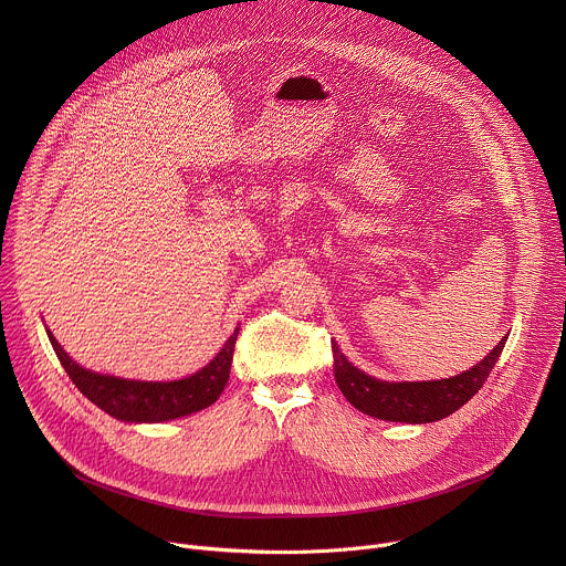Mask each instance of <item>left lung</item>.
<instances>
[{"instance_id": "1", "label": "left lung", "mask_w": 566, "mask_h": 566, "mask_svg": "<svg viewBox=\"0 0 566 566\" xmlns=\"http://www.w3.org/2000/svg\"><path fill=\"white\" fill-rule=\"evenodd\" d=\"M504 345L506 336L481 363L452 378L423 382H385L356 369L340 354L338 345L332 343L334 376L345 398L363 415L396 423H432L457 412L481 389L495 363L500 360Z\"/></svg>"}]
</instances>
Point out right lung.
I'll return each mask as SVG.
<instances>
[{"instance_id":"right-lung-1","label":"right lung","mask_w":566,"mask_h":566,"mask_svg":"<svg viewBox=\"0 0 566 566\" xmlns=\"http://www.w3.org/2000/svg\"><path fill=\"white\" fill-rule=\"evenodd\" d=\"M237 334L239 329H234L223 349L201 371L172 382L125 380L90 371L73 363L51 334L49 340L73 385L101 410L127 423H158L188 417L212 406L228 382Z\"/></svg>"}]
</instances>
